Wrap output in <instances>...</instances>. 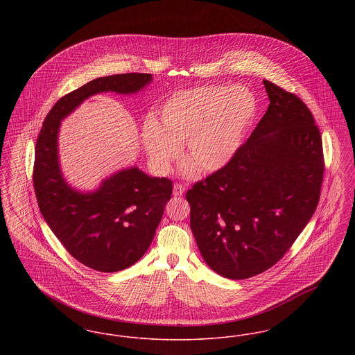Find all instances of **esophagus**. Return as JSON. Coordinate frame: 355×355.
<instances>
[{
  "mask_svg": "<svg viewBox=\"0 0 355 355\" xmlns=\"http://www.w3.org/2000/svg\"><path fill=\"white\" fill-rule=\"evenodd\" d=\"M185 190V185H182V184H175L174 189H173V194H174L175 197H181V196H184Z\"/></svg>",
  "mask_w": 355,
  "mask_h": 355,
  "instance_id": "obj_1",
  "label": "esophagus"
}]
</instances>
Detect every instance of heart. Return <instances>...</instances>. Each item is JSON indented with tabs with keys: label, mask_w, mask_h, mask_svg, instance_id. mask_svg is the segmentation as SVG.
Wrapping results in <instances>:
<instances>
[{
	"label": "heart",
	"mask_w": 355,
	"mask_h": 355,
	"mask_svg": "<svg viewBox=\"0 0 355 355\" xmlns=\"http://www.w3.org/2000/svg\"><path fill=\"white\" fill-rule=\"evenodd\" d=\"M253 113V94L243 86L194 87L173 96L145 122L142 144L158 171L168 170L184 140L186 174L196 166L213 173L233 158Z\"/></svg>",
	"instance_id": "heart-1"
}]
</instances>
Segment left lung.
Here are the masks:
<instances>
[{
	"label": "left lung",
	"mask_w": 355,
	"mask_h": 355,
	"mask_svg": "<svg viewBox=\"0 0 355 355\" xmlns=\"http://www.w3.org/2000/svg\"><path fill=\"white\" fill-rule=\"evenodd\" d=\"M269 107L226 166L191 186L190 227L206 263L246 279L274 266L313 217L322 137L300 97L263 80Z\"/></svg>",
	"instance_id": "left-lung-1"
}]
</instances>
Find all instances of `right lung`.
Segmentation results:
<instances>
[{
	"label": "right lung",
	"mask_w": 355,
	"mask_h": 355,
	"mask_svg": "<svg viewBox=\"0 0 355 355\" xmlns=\"http://www.w3.org/2000/svg\"><path fill=\"white\" fill-rule=\"evenodd\" d=\"M150 81L148 73L96 78L55 102L37 137L33 185L40 211L68 253L93 270H123L146 253L171 198L173 181L130 168L103 181L94 193L73 190L58 166L60 122L93 94L135 93Z\"/></svg>",
	"instance_id": "obj_1"
}]
</instances>
